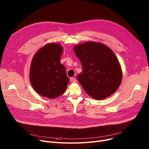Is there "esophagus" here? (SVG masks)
Returning <instances> with one entry per match:
<instances>
[{"instance_id": "obj_1", "label": "esophagus", "mask_w": 149, "mask_h": 149, "mask_svg": "<svg viewBox=\"0 0 149 149\" xmlns=\"http://www.w3.org/2000/svg\"><path fill=\"white\" fill-rule=\"evenodd\" d=\"M70 81H71L72 83H75L76 81H77V80L75 79V78H71V79H70Z\"/></svg>"}]
</instances>
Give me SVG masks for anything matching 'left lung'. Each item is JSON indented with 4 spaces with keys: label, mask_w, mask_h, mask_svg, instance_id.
Masks as SVG:
<instances>
[{
    "label": "left lung",
    "mask_w": 149,
    "mask_h": 149,
    "mask_svg": "<svg viewBox=\"0 0 149 149\" xmlns=\"http://www.w3.org/2000/svg\"><path fill=\"white\" fill-rule=\"evenodd\" d=\"M83 70L77 79L87 94L103 100L118 89L122 80V70L113 52L105 45L87 42L74 47Z\"/></svg>",
    "instance_id": "obj_1"
}]
</instances>
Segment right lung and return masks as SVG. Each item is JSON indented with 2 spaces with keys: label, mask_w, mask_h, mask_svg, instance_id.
Returning <instances> with one entry per match:
<instances>
[{
  "label": "right lung",
  "mask_w": 149,
  "mask_h": 149,
  "mask_svg": "<svg viewBox=\"0 0 149 149\" xmlns=\"http://www.w3.org/2000/svg\"><path fill=\"white\" fill-rule=\"evenodd\" d=\"M63 47L58 43H48L39 49L31 62L29 80L34 90L50 99L57 98L66 90L69 79L61 64Z\"/></svg>",
  "instance_id": "add662e5"
}]
</instances>
